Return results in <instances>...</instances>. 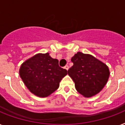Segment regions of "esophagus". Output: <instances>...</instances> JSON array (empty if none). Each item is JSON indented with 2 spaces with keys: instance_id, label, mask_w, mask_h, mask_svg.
Returning <instances> with one entry per match:
<instances>
[{
  "instance_id": "1",
  "label": "esophagus",
  "mask_w": 125,
  "mask_h": 125,
  "mask_svg": "<svg viewBox=\"0 0 125 125\" xmlns=\"http://www.w3.org/2000/svg\"><path fill=\"white\" fill-rule=\"evenodd\" d=\"M64 69H65L67 70V71H68V69H69V66H68L67 65H65L64 67Z\"/></svg>"
}]
</instances>
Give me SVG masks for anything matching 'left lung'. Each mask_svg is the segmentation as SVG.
<instances>
[{
    "label": "left lung",
    "mask_w": 125,
    "mask_h": 125,
    "mask_svg": "<svg viewBox=\"0 0 125 125\" xmlns=\"http://www.w3.org/2000/svg\"><path fill=\"white\" fill-rule=\"evenodd\" d=\"M71 62L73 65L68 70V74L77 91L86 98L98 94L109 78L108 66L93 56L81 52L75 54Z\"/></svg>",
    "instance_id": "obj_1"
}]
</instances>
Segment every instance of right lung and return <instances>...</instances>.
<instances>
[{"instance_id":"obj_1","label":"right lung","mask_w":125,"mask_h":125,"mask_svg":"<svg viewBox=\"0 0 125 125\" xmlns=\"http://www.w3.org/2000/svg\"><path fill=\"white\" fill-rule=\"evenodd\" d=\"M19 74L30 92L45 98L58 89L67 71L60 67L58 60L52 58L47 52L37 54L24 62L20 66Z\"/></svg>"}]
</instances>
